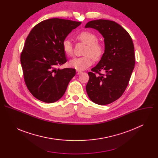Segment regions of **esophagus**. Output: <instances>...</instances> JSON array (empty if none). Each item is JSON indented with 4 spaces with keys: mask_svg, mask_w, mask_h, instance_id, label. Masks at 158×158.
<instances>
[{
    "mask_svg": "<svg viewBox=\"0 0 158 158\" xmlns=\"http://www.w3.org/2000/svg\"><path fill=\"white\" fill-rule=\"evenodd\" d=\"M82 71H77V74L79 75V74H82Z\"/></svg>",
    "mask_w": 158,
    "mask_h": 158,
    "instance_id": "obj_1",
    "label": "esophagus"
}]
</instances>
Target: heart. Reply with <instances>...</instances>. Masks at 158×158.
<instances>
[{
	"instance_id": "heart-1",
	"label": "heart",
	"mask_w": 158,
	"mask_h": 158,
	"mask_svg": "<svg viewBox=\"0 0 158 158\" xmlns=\"http://www.w3.org/2000/svg\"><path fill=\"white\" fill-rule=\"evenodd\" d=\"M77 39L87 44L85 54L86 56L81 57H74L69 62L71 67L78 71H84L93 64V58L94 60L99 59L103 54L104 49L102 45L98 42V38L95 34L88 31L80 32ZM64 52L68 56H72L73 47L71 42L65 39L62 42Z\"/></svg>"
}]
</instances>
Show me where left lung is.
Returning <instances> with one entry per match:
<instances>
[{"instance_id": "1", "label": "left lung", "mask_w": 158, "mask_h": 158, "mask_svg": "<svg viewBox=\"0 0 158 158\" xmlns=\"http://www.w3.org/2000/svg\"><path fill=\"white\" fill-rule=\"evenodd\" d=\"M85 28L97 30L104 37V52L98 64L88 73L87 94L99 105L118 99L126 90L135 65L134 47L128 32L114 21H89ZM103 70L105 73H99Z\"/></svg>"}]
</instances>
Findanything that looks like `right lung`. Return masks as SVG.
Instances as JSON below:
<instances>
[{"instance_id": "1", "label": "right lung", "mask_w": 158, "mask_h": 158, "mask_svg": "<svg viewBox=\"0 0 158 158\" xmlns=\"http://www.w3.org/2000/svg\"><path fill=\"white\" fill-rule=\"evenodd\" d=\"M81 22L58 18L45 20L28 35L20 56L24 81L31 93L47 103L59 100L76 75L73 68L57 69L67 62L62 42Z\"/></svg>"}]
</instances>
